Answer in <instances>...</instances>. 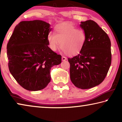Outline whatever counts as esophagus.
<instances>
[{
	"label": "esophagus",
	"mask_w": 122,
	"mask_h": 122,
	"mask_svg": "<svg viewBox=\"0 0 122 122\" xmlns=\"http://www.w3.org/2000/svg\"><path fill=\"white\" fill-rule=\"evenodd\" d=\"M66 60H67V57H66L65 56L62 57V61H66Z\"/></svg>",
	"instance_id": "esophagus-1"
}]
</instances>
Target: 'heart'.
I'll return each mask as SVG.
<instances>
[{
	"instance_id": "heart-1",
	"label": "heart",
	"mask_w": 122,
	"mask_h": 122,
	"mask_svg": "<svg viewBox=\"0 0 122 122\" xmlns=\"http://www.w3.org/2000/svg\"><path fill=\"white\" fill-rule=\"evenodd\" d=\"M49 46L53 51H56L61 45V48L69 55L79 53L85 44L86 36L83 30L77 29L73 24L63 23L56 26L55 33L48 35Z\"/></svg>"
}]
</instances>
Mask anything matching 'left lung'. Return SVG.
Returning <instances> with one entry per match:
<instances>
[{
    "mask_svg": "<svg viewBox=\"0 0 122 122\" xmlns=\"http://www.w3.org/2000/svg\"><path fill=\"white\" fill-rule=\"evenodd\" d=\"M80 26L86 36L85 44L78 55L68 60L72 83L86 89L99 85L106 78L111 63V42L93 20L81 22Z\"/></svg>",
    "mask_w": 122,
    "mask_h": 122,
    "instance_id": "obj_1",
    "label": "left lung"
}]
</instances>
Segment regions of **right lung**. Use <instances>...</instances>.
Segmentation results:
<instances>
[{
	"label": "right lung",
	"mask_w": 122,
	"mask_h": 122,
	"mask_svg": "<svg viewBox=\"0 0 122 122\" xmlns=\"http://www.w3.org/2000/svg\"><path fill=\"white\" fill-rule=\"evenodd\" d=\"M50 27L42 20L21 21L7 45L10 73L27 90L44 89L51 81V68L61 63V55L48 47Z\"/></svg>",
	"instance_id": "right-lung-1"
}]
</instances>
